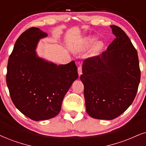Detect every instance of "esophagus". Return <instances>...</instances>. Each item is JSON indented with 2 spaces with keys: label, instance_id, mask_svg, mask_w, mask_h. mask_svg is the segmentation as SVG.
Here are the masks:
<instances>
[{
  "label": "esophagus",
  "instance_id": "1",
  "mask_svg": "<svg viewBox=\"0 0 146 146\" xmlns=\"http://www.w3.org/2000/svg\"><path fill=\"white\" fill-rule=\"evenodd\" d=\"M82 74V66H79L78 67V75L79 76H80Z\"/></svg>",
  "mask_w": 146,
  "mask_h": 146
}]
</instances>
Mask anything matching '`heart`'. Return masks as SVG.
<instances>
[{
  "instance_id": "b5f03b06",
  "label": "heart",
  "mask_w": 146,
  "mask_h": 146,
  "mask_svg": "<svg viewBox=\"0 0 146 146\" xmlns=\"http://www.w3.org/2000/svg\"><path fill=\"white\" fill-rule=\"evenodd\" d=\"M97 38L94 36H86L78 40L71 45L72 51L76 53H80L86 51L92 46L91 54L92 56L97 55L102 49L104 44L102 42H97Z\"/></svg>"
}]
</instances>
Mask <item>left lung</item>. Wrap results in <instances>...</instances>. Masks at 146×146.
Returning <instances> with one entry per match:
<instances>
[{"mask_svg": "<svg viewBox=\"0 0 146 146\" xmlns=\"http://www.w3.org/2000/svg\"><path fill=\"white\" fill-rule=\"evenodd\" d=\"M116 38L99 56L83 62L86 111L94 119L112 120L133 102L140 82L137 52L122 29L111 25Z\"/></svg>", "mask_w": 146, "mask_h": 146, "instance_id": "left-lung-1", "label": "left lung"}]
</instances>
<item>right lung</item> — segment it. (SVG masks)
I'll list each match as a JSON object with an SVG mask.
<instances>
[{
  "label": "right lung",
  "mask_w": 146,
  "mask_h": 146,
  "mask_svg": "<svg viewBox=\"0 0 146 146\" xmlns=\"http://www.w3.org/2000/svg\"><path fill=\"white\" fill-rule=\"evenodd\" d=\"M47 36L38 27L24 32L17 40L7 65V84L13 102L36 121L59 113L64 96L78 78L74 60L57 65L38 56V42Z\"/></svg>",
  "instance_id": "right-lung-1"
}]
</instances>
